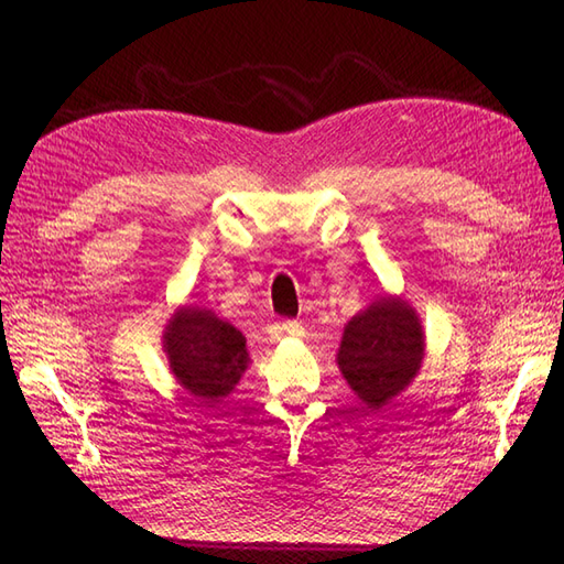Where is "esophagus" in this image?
Masks as SVG:
<instances>
[{"label": "esophagus", "mask_w": 564, "mask_h": 564, "mask_svg": "<svg viewBox=\"0 0 564 564\" xmlns=\"http://www.w3.org/2000/svg\"><path fill=\"white\" fill-rule=\"evenodd\" d=\"M283 332L291 334V337H303V325L297 319H285L283 322Z\"/></svg>", "instance_id": "obj_1"}]
</instances>
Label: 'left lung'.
Listing matches in <instances>:
<instances>
[{
    "label": "left lung",
    "instance_id": "obj_1",
    "mask_svg": "<svg viewBox=\"0 0 564 564\" xmlns=\"http://www.w3.org/2000/svg\"><path fill=\"white\" fill-rule=\"evenodd\" d=\"M424 329L402 297L382 295L344 327L337 364L370 410L400 394L422 368Z\"/></svg>",
    "mask_w": 564,
    "mask_h": 564
}]
</instances>
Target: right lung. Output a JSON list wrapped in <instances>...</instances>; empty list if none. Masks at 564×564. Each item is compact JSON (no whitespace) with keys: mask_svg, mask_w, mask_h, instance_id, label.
Segmentation results:
<instances>
[{"mask_svg":"<svg viewBox=\"0 0 564 564\" xmlns=\"http://www.w3.org/2000/svg\"><path fill=\"white\" fill-rule=\"evenodd\" d=\"M164 351L178 386L218 402L230 394L249 364L242 332L206 307H182L164 329Z\"/></svg>","mask_w":564,"mask_h":564,"instance_id":"obj_1","label":"right lung"}]
</instances>
